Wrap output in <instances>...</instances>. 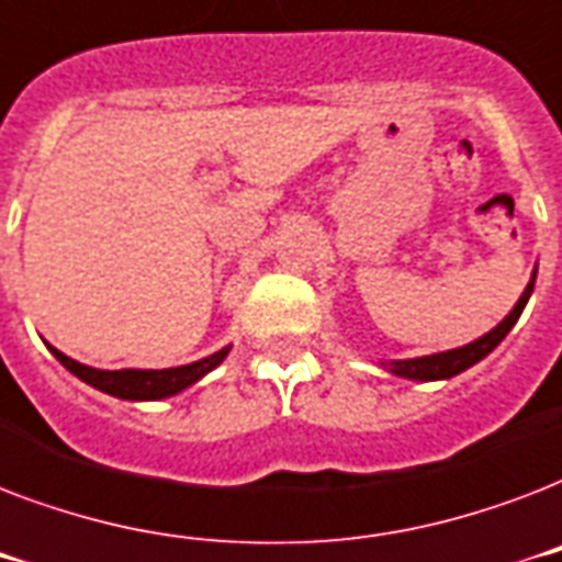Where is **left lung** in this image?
Masks as SVG:
<instances>
[{
  "instance_id": "obj_1",
  "label": "left lung",
  "mask_w": 562,
  "mask_h": 562,
  "mask_svg": "<svg viewBox=\"0 0 562 562\" xmlns=\"http://www.w3.org/2000/svg\"><path fill=\"white\" fill-rule=\"evenodd\" d=\"M533 280H537V271L531 273V282L528 289L522 291V297L510 308V315L496 326L490 329L487 335H481L479 341L467 344V347H458V350H446L435 352V356H423V359H402V361H382V368L393 375H402V379H414V382H437V379H452V375L463 373L472 364H479L481 359H487L490 352L496 350L498 344L505 341V335L514 329V324L522 315L525 303L531 297Z\"/></svg>"
}]
</instances>
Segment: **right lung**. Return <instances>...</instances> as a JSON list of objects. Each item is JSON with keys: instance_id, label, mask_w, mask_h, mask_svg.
<instances>
[{"instance_id": "1", "label": "right lung", "mask_w": 562, "mask_h": 562, "mask_svg": "<svg viewBox=\"0 0 562 562\" xmlns=\"http://www.w3.org/2000/svg\"><path fill=\"white\" fill-rule=\"evenodd\" d=\"M52 356H55L60 364H64L69 373H75L81 382L92 384L95 391H104L110 396H119V400H166V396H175V393L187 391L189 384H194L198 379L215 370L221 361L227 359L229 347L212 352L206 359L192 361V364H180V368H166V370H99L87 368L81 361L69 359L55 347H48Z\"/></svg>"}]
</instances>
